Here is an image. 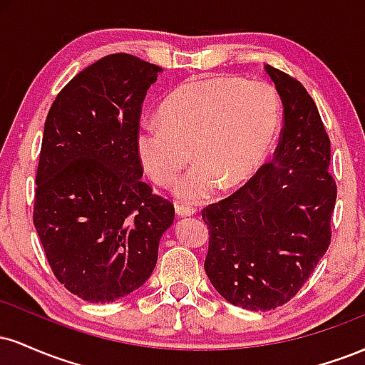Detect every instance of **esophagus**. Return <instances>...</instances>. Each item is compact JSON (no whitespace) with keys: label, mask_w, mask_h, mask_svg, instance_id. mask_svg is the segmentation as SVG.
Returning <instances> with one entry per match:
<instances>
[{"label":"esophagus","mask_w":365,"mask_h":365,"mask_svg":"<svg viewBox=\"0 0 365 365\" xmlns=\"http://www.w3.org/2000/svg\"><path fill=\"white\" fill-rule=\"evenodd\" d=\"M177 215L178 216H194L195 209L188 204H177Z\"/></svg>","instance_id":"obj_1"}]
</instances>
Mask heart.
I'll list each match as a JSON object with an SVG mask.
<instances>
[{
    "instance_id": "heart-1",
    "label": "heart",
    "mask_w": 365,
    "mask_h": 365,
    "mask_svg": "<svg viewBox=\"0 0 365 365\" xmlns=\"http://www.w3.org/2000/svg\"><path fill=\"white\" fill-rule=\"evenodd\" d=\"M161 123L145 120L137 133L144 170L171 185L188 150L194 165L178 183L180 199L197 202L249 180L273 148L282 120L278 92L267 82L215 75L178 86L159 108Z\"/></svg>"
}]
</instances>
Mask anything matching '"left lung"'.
I'll return each instance as SVG.
<instances>
[{
	"label": "left lung",
	"mask_w": 365,
	"mask_h": 365,
	"mask_svg": "<svg viewBox=\"0 0 365 365\" xmlns=\"http://www.w3.org/2000/svg\"><path fill=\"white\" fill-rule=\"evenodd\" d=\"M264 68L283 103L273 161L202 209L207 278L230 304L249 311H271L299 293L328 250L336 204L331 142L316 103L297 78Z\"/></svg>",
	"instance_id": "obj_1"
}]
</instances>
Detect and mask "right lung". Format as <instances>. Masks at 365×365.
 <instances>
[{"mask_svg":"<svg viewBox=\"0 0 365 365\" xmlns=\"http://www.w3.org/2000/svg\"><path fill=\"white\" fill-rule=\"evenodd\" d=\"M158 65L108 54L66 83L44 123L34 226L56 279L110 304L142 287L175 207L142 180L137 133Z\"/></svg>","mask_w":365,"mask_h":365,"instance_id":"right-lung-1","label":"right lung"}]
</instances>
